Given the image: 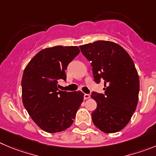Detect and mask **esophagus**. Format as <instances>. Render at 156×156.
<instances>
[{
	"label": "esophagus",
	"mask_w": 156,
	"mask_h": 156,
	"mask_svg": "<svg viewBox=\"0 0 156 156\" xmlns=\"http://www.w3.org/2000/svg\"><path fill=\"white\" fill-rule=\"evenodd\" d=\"M88 98H90V94H84V99L86 100V99H88Z\"/></svg>",
	"instance_id": "esophagus-1"
}]
</instances>
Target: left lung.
Returning <instances> with one entry per match:
<instances>
[{"label":"left lung","instance_id":"left-lung-1","mask_svg":"<svg viewBox=\"0 0 156 156\" xmlns=\"http://www.w3.org/2000/svg\"><path fill=\"white\" fill-rule=\"evenodd\" d=\"M81 53L91 62L94 81H104L105 94L91 93L97 108L92 122L105 133L124 129L137 107L139 78L133 61L118 44L97 41L80 46Z\"/></svg>","mask_w":156,"mask_h":156}]
</instances>
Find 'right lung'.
<instances>
[{"label": "right lung", "mask_w": 156, "mask_h": 156, "mask_svg": "<svg viewBox=\"0 0 156 156\" xmlns=\"http://www.w3.org/2000/svg\"><path fill=\"white\" fill-rule=\"evenodd\" d=\"M77 46H55L40 51L24 68L23 105L39 128L48 133L72 125L84 99L81 91H63L58 81L66 80L68 64L79 54Z\"/></svg>", "instance_id": "obj_1"}]
</instances>
